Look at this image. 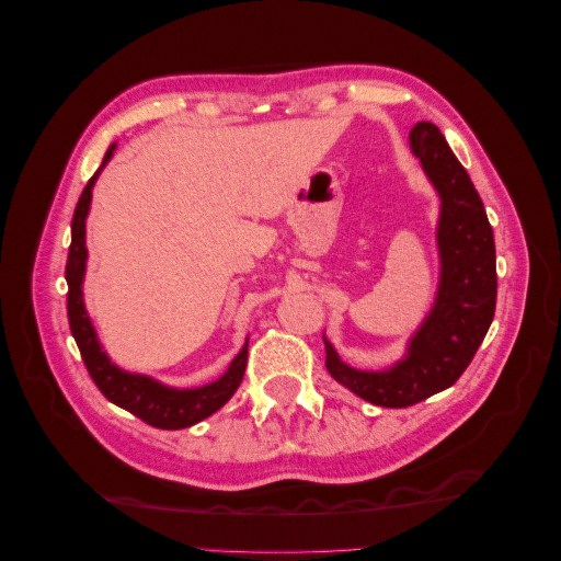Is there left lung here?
I'll list each match as a JSON object with an SVG mask.
<instances>
[{
  "instance_id": "left-lung-1",
  "label": "left lung",
  "mask_w": 561,
  "mask_h": 561,
  "mask_svg": "<svg viewBox=\"0 0 561 561\" xmlns=\"http://www.w3.org/2000/svg\"><path fill=\"white\" fill-rule=\"evenodd\" d=\"M412 151L443 198L437 225L443 278L431 316L412 336L407 358L386 371H360L325 342L330 375L363 400L400 410L458 381L478 353L496 311V245L482 198L445 135L431 122L410 133Z\"/></svg>"
}]
</instances>
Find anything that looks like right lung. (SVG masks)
<instances>
[{
	"instance_id": "right-lung-1",
	"label": "right lung",
	"mask_w": 561,
	"mask_h": 561,
	"mask_svg": "<svg viewBox=\"0 0 561 561\" xmlns=\"http://www.w3.org/2000/svg\"><path fill=\"white\" fill-rule=\"evenodd\" d=\"M112 151H114V145L107 149L103 165L98 168V173L89 180L87 186H83L75 208V217H72V245H70V254H67V266H65L67 318H70V330L91 379L100 388V393H103L110 402L122 407V410L130 412L133 416L142 419L154 428H163V431L190 428L194 423L215 414L219 407H225L229 398L236 393V388L241 386L245 365H248V344L241 348L239 355H236L233 363L229 365V369L222 377L208 386L192 388V390L168 388L149 377L128 375V371L118 369L116 365L110 363L105 351L98 344V336L87 316V309H83L81 280H83V271H87V215L91 208V192L100 171H103L105 163L112 159Z\"/></svg>"
}]
</instances>
